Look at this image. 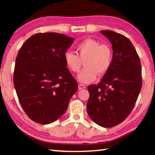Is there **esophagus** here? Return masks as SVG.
<instances>
[{"mask_svg": "<svg viewBox=\"0 0 155 155\" xmlns=\"http://www.w3.org/2000/svg\"><path fill=\"white\" fill-rule=\"evenodd\" d=\"M85 85H83V84H79L78 85V90H83V89H85Z\"/></svg>", "mask_w": 155, "mask_h": 155, "instance_id": "obj_1", "label": "esophagus"}]
</instances>
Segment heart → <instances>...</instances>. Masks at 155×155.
I'll list each match as a JSON object with an SVG mask.
<instances>
[{
  "label": "heart",
  "instance_id": "b5f03b06",
  "mask_svg": "<svg viewBox=\"0 0 155 155\" xmlns=\"http://www.w3.org/2000/svg\"><path fill=\"white\" fill-rule=\"evenodd\" d=\"M77 54L72 52L65 53L64 59L68 68L73 72H78L84 61L85 68L78 75L83 83L93 82L97 74H104L109 69L112 62V51L105 44H100L93 39H86L75 47Z\"/></svg>",
  "mask_w": 155,
  "mask_h": 155
}]
</instances>
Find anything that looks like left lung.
<instances>
[{"instance_id":"left-lung-1","label":"left lung","mask_w":155,"mask_h":155,"mask_svg":"<svg viewBox=\"0 0 155 155\" xmlns=\"http://www.w3.org/2000/svg\"><path fill=\"white\" fill-rule=\"evenodd\" d=\"M112 44L113 59L101 82L90 85L87 114L99 126L114 127L130 114L142 85L140 57L134 46L122 34L101 31Z\"/></svg>"}]
</instances>
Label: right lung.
<instances>
[{"label": "right lung", "mask_w": 155, "mask_h": 155, "mask_svg": "<svg viewBox=\"0 0 155 155\" xmlns=\"http://www.w3.org/2000/svg\"><path fill=\"white\" fill-rule=\"evenodd\" d=\"M73 41L63 34L38 33L20 49L14 84L21 106L34 122L47 124L59 119L77 90L64 59Z\"/></svg>", "instance_id": "right-lung-1"}]
</instances>
